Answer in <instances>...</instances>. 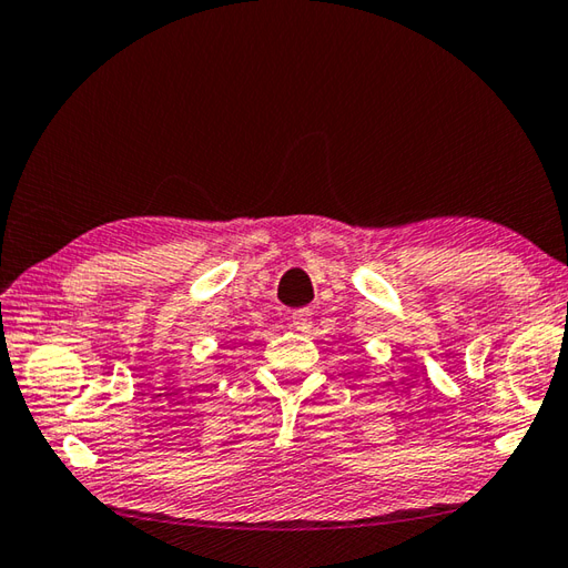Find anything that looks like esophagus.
<instances>
[{
    "instance_id": "34e87169",
    "label": "esophagus",
    "mask_w": 568,
    "mask_h": 568,
    "mask_svg": "<svg viewBox=\"0 0 568 568\" xmlns=\"http://www.w3.org/2000/svg\"><path fill=\"white\" fill-rule=\"evenodd\" d=\"M293 327L297 329V332H310V327H312V312L310 310H297V312H293Z\"/></svg>"
}]
</instances>
